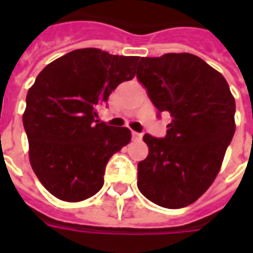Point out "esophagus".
Masks as SVG:
<instances>
[{
  "mask_svg": "<svg viewBox=\"0 0 253 253\" xmlns=\"http://www.w3.org/2000/svg\"><path fill=\"white\" fill-rule=\"evenodd\" d=\"M132 138H134L135 141H139V139H142V134H141V132L132 131Z\"/></svg>",
  "mask_w": 253,
  "mask_h": 253,
  "instance_id": "34e87169",
  "label": "esophagus"
}]
</instances>
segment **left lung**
I'll use <instances>...</instances> for the list:
<instances>
[{"label":"left lung","mask_w":253,"mask_h":253,"mask_svg":"<svg viewBox=\"0 0 253 253\" xmlns=\"http://www.w3.org/2000/svg\"><path fill=\"white\" fill-rule=\"evenodd\" d=\"M137 78L172 121L164 138L143 135L149 154L138 163V188L167 209L186 207L211 186L233 138L236 103L221 73L180 52L138 59Z\"/></svg>","instance_id":"8db88e82"}]
</instances>
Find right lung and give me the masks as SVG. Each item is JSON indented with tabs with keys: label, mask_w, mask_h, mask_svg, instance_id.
Masks as SVG:
<instances>
[{
	"label": "right lung",
	"mask_w": 253,
	"mask_h": 253,
	"mask_svg": "<svg viewBox=\"0 0 253 253\" xmlns=\"http://www.w3.org/2000/svg\"><path fill=\"white\" fill-rule=\"evenodd\" d=\"M138 59L74 50L47 65L28 90L23 125L31 167L58 199L80 202L97 194L108 160L130 142L127 127L96 118L111 92L134 78Z\"/></svg>",
	"instance_id": "add662e5"
}]
</instances>
